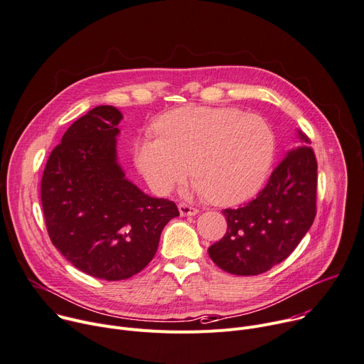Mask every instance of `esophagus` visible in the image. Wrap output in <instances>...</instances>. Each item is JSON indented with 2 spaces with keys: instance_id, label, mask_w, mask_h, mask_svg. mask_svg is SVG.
Masks as SVG:
<instances>
[{
  "instance_id": "1",
  "label": "esophagus",
  "mask_w": 364,
  "mask_h": 364,
  "mask_svg": "<svg viewBox=\"0 0 364 364\" xmlns=\"http://www.w3.org/2000/svg\"><path fill=\"white\" fill-rule=\"evenodd\" d=\"M178 210H180V215H181V216H194V215L199 213V210H197L196 208L188 206V205H186V203H180V205H178Z\"/></svg>"
}]
</instances>
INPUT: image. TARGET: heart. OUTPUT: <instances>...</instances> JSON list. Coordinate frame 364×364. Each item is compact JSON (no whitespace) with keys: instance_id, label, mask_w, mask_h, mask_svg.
Masks as SVG:
<instances>
[{"instance_id":"b5f03b06","label":"heart","mask_w":364,"mask_h":364,"mask_svg":"<svg viewBox=\"0 0 364 364\" xmlns=\"http://www.w3.org/2000/svg\"><path fill=\"white\" fill-rule=\"evenodd\" d=\"M159 138H141L132 148L149 187L168 193L190 173L194 191L218 206L240 205L257 194L276 155V136L266 119L232 107L186 106L155 122Z\"/></svg>"}]
</instances>
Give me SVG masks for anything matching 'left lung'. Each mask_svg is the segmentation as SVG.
<instances>
[{
    "instance_id": "left-lung-1",
    "label": "left lung",
    "mask_w": 364,
    "mask_h": 364,
    "mask_svg": "<svg viewBox=\"0 0 364 364\" xmlns=\"http://www.w3.org/2000/svg\"><path fill=\"white\" fill-rule=\"evenodd\" d=\"M299 146L290 149L267 186L240 209H225V237L209 247L218 267L237 276H255L286 259L306 235L316 215V158L309 138L297 130Z\"/></svg>"
}]
</instances>
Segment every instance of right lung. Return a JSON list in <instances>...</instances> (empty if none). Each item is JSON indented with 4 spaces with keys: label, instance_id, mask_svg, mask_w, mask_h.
Returning a JSON list of instances; mask_svg holds the SVG:
<instances>
[{
    "label": "right lung",
    "instance_id": "obj_1",
    "mask_svg": "<svg viewBox=\"0 0 364 364\" xmlns=\"http://www.w3.org/2000/svg\"><path fill=\"white\" fill-rule=\"evenodd\" d=\"M113 106H97L74 122L50 152L41 196L55 248L78 270L109 282L144 270L174 202L145 194L117 161L119 123Z\"/></svg>",
    "mask_w": 364,
    "mask_h": 364
}]
</instances>
